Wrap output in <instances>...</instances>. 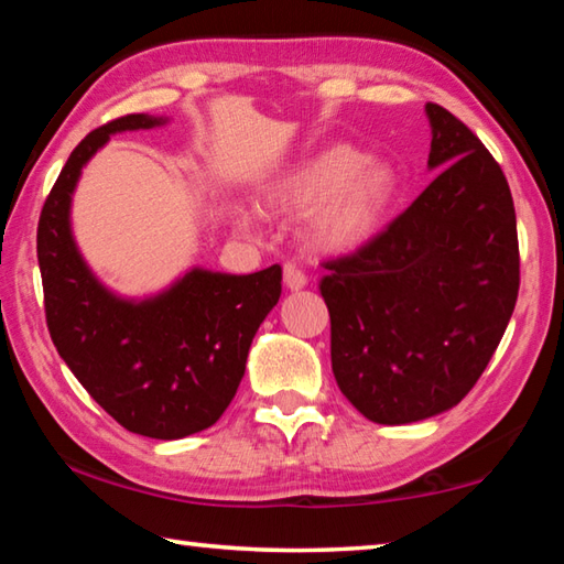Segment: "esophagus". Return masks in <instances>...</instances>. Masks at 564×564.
<instances>
[{"mask_svg": "<svg viewBox=\"0 0 564 564\" xmlns=\"http://www.w3.org/2000/svg\"><path fill=\"white\" fill-rule=\"evenodd\" d=\"M283 283L289 291H301L308 283V275H305L295 263H285L283 265Z\"/></svg>", "mask_w": 564, "mask_h": 564, "instance_id": "esophagus-1", "label": "esophagus"}]
</instances>
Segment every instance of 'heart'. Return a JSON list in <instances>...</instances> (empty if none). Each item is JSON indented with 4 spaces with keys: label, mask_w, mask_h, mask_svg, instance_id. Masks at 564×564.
I'll return each mask as SVG.
<instances>
[{
    "label": "heart",
    "mask_w": 564,
    "mask_h": 564,
    "mask_svg": "<svg viewBox=\"0 0 564 564\" xmlns=\"http://www.w3.org/2000/svg\"><path fill=\"white\" fill-rule=\"evenodd\" d=\"M395 194L393 169L336 144L275 178L263 191V202L279 214H305L316 207L308 226L311 241L323 251H352L378 234ZM238 224L248 226L246 218Z\"/></svg>",
    "instance_id": "heart-1"
}]
</instances>
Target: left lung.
I'll list each match as a JSON object with an SVG mask.
<instances>
[{
  "mask_svg": "<svg viewBox=\"0 0 564 564\" xmlns=\"http://www.w3.org/2000/svg\"><path fill=\"white\" fill-rule=\"evenodd\" d=\"M425 113L437 176L386 231L323 263L333 376L380 425L460 403L500 346L520 291L508 178L460 119L437 104Z\"/></svg>",
  "mask_w": 564,
  "mask_h": 564,
  "instance_id": "left-lung-1",
  "label": "left lung"
}]
</instances>
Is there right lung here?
Instances as JSON below:
<instances>
[{"label":"right lung","instance_id":"right-lung-1","mask_svg":"<svg viewBox=\"0 0 564 564\" xmlns=\"http://www.w3.org/2000/svg\"><path fill=\"white\" fill-rule=\"evenodd\" d=\"M161 123L127 113L79 141L44 202L36 259L46 328L76 380L127 431L178 441L212 427L234 400L256 330L281 299V265L248 275L191 269L147 301L97 281L72 236L76 181L111 133Z\"/></svg>","mask_w":564,"mask_h":564}]
</instances>
